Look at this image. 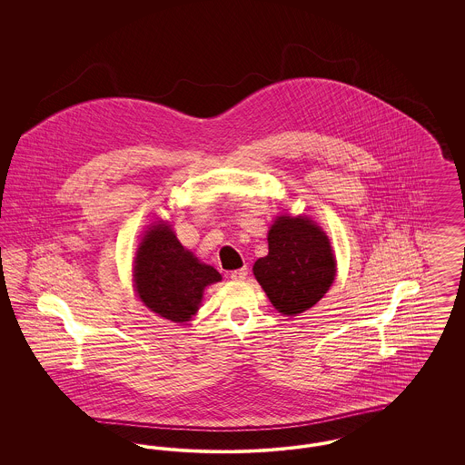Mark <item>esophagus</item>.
Segmentation results:
<instances>
[{"label": "esophagus", "mask_w": 465, "mask_h": 465, "mask_svg": "<svg viewBox=\"0 0 465 465\" xmlns=\"http://www.w3.org/2000/svg\"><path fill=\"white\" fill-rule=\"evenodd\" d=\"M247 277V268H241V270H233L230 273V279L232 281H243Z\"/></svg>", "instance_id": "34e87169"}]
</instances>
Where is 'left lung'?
<instances>
[{"label":"left lung","mask_w":465,"mask_h":465,"mask_svg":"<svg viewBox=\"0 0 465 465\" xmlns=\"http://www.w3.org/2000/svg\"><path fill=\"white\" fill-rule=\"evenodd\" d=\"M334 265L330 241L315 223L281 216L268 232V254L252 272L272 305L284 315H296L326 294Z\"/></svg>","instance_id":"obj_1"}]
</instances>
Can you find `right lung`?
<instances>
[{"label": "right lung", "mask_w": 465, "mask_h": 465, "mask_svg": "<svg viewBox=\"0 0 465 465\" xmlns=\"http://www.w3.org/2000/svg\"><path fill=\"white\" fill-rule=\"evenodd\" d=\"M218 281L220 272L200 263L165 224H155L139 245L135 291L148 309L167 321H188L199 309L203 288Z\"/></svg>", "instance_id": "right-lung-1"}]
</instances>
